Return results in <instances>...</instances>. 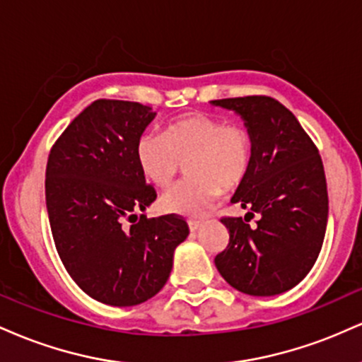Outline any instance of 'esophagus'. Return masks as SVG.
<instances>
[{
	"instance_id": "1",
	"label": "esophagus",
	"mask_w": 362,
	"mask_h": 362,
	"mask_svg": "<svg viewBox=\"0 0 362 362\" xmlns=\"http://www.w3.org/2000/svg\"><path fill=\"white\" fill-rule=\"evenodd\" d=\"M201 221H195V219H190L189 221V228H190V231H192V233H195V231L199 230V228H201Z\"/></svg>"
}]
</instances>
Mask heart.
<instances>
[{
	"label": "heart",
	"mask_w": 362,
	"mask_h": 362,
	"mask_svg": "<svg viewBox=\"0 0 362 362\" xmlns=\"http://www.w3.org/2000/svg\"><path fill=\"white\" fill-rule=\"evenodd\" d=\"M250 132L238 124L207 114L182 115L165 127L163 134L146 132L136 143V163L141 175L158 189H167L188 161L190 178L161 197V209L199 218L213 206L223 189L243 180L252 163Z\"/></svg>",
	"instance_id": "b5f03b06"
}]
</instances>
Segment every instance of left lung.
I'll return each mask as SVG.
<instances>
[{"label": "left lung", "mask_w": 362, "mask_h": 362, "mask_svg": "<svg viewBox=\"0 0 362 362\" xmlns=\"http://www.w3.org/2000/svg\"><path fill=\"white\" fill-rule=\"evenodd\" d=\"M211 103L240 115L253 144L250 168L231 199L250 213L221 219L230 243L214 264L235 289L276 296L300 284L322 250L328 218L322 158L293 112L271 97ZM253 214L259 221L250 227Z\"/></svg>", "instance_id": "obj_1"}]
</instances>
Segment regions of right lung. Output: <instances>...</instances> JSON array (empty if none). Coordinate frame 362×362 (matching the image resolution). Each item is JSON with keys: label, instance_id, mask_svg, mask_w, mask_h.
I'll return each instance as SVG.
<instances>
[{"label": "right lung", "instance_id": "add662e5", "mask_svg": "<svg viewBox=\"0 0 362 362\" xmlns=\"http://www.w3.org/2000/svg\"><path fill=\"white\" fill-rule=\"evenodd\" d=\"M156 117L138 102L95 100L66 127L45 170L49 223L66 271L110 306L148 301L167 284L189 226L175 214L124 228L156 199L136 163V143Z\"/></svg>", "mask_w": 362, "mask_h": 362}]
</instances>
